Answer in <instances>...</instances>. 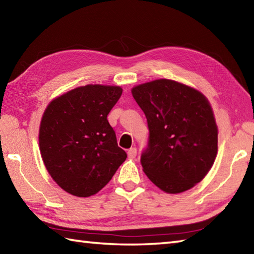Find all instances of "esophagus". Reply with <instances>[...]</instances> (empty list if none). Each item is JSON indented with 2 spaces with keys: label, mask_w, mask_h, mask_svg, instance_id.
Masks as SVG:
<instances>
[{
  "label": "esophagus",
  "mask_w": 254,
  "mask_h": 254,
  "mask_svg": "<svg viewBox=\"0 0 254 254\" xmlns=\"http://www.w3.org/2000/svg\"><path fill=\"white\" fill-rule=\"evenodd\" d=\"M127 156L130 158H135L136 156V148L135 147H131L130 150L127 151Z\"/></svg>",
  "instance_id": "34e87169"
}]
</instances>
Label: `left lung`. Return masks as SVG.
Here are the masks:
<instances>
[{
    "label": "left lung",
    "mask_w": 254,
    "mask_h": 254,
    "mask_svg": "<svg viewBox=\"0 0 254 254\" xmlns=\"http://www.w3.org/2000/svg\"><path fill=\"white\" fill-rule=\"evenodd\" d=\"M132 94L150 131L141 154L144 173L168 193L190 190L209 172L218 151L209 102L199 91L168 79L134 87Z\"/></svg>",
    "instance_id": "8db88e82"
}]
</instances>
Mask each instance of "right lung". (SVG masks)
I'll use <instances>...</instances> for the list:
<instances>
[{"label":"right lung","mask_w":254,"mask_h":254,"mask_svg":"<svg viewBox=\"0 0 254 254\" xmlns=\"http://www.w3.org/2000/svg\"><path fill=\"white\" fill-rule=\"evenodd\" d=\"M121 94L120 87L88 84L56 98L45 110L39 148L48 173L64 191L94 195L126 161L107 119Z\"/></svg>","instance_id":"right-lung-1"}]
</instances>
